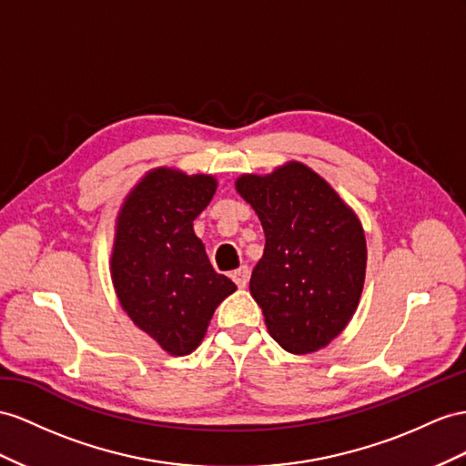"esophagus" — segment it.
<instances>
[{"mask_svg": "<svg viewBox=\"0 0 466 466\" xmlns=\"http://www.w3.org/2000/svg\"><path fill=\"white\" fill-rule=\"evenodd\" d=\"M232 279L238 285V288H246L248 279H249V268L248 266H240L236 271H232Z\"/></svg>", "mask_w": 466, "mask_h": 466, "instance_id": "34e87169", "label": "esophagus"}]
</instances>
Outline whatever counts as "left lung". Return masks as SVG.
Wrapping results in <instances>:
<instances>
[{
  "mask_svg": "<svg viewBox=\"0 0 466 466\" xmlns=\"http://www.w3.org/2000/svg\"><path fill=\"white\" fill-rule=\"evenodd\" d=\"M236 190L266 232L249 279L271 339L309 354L337 339L360 301L366 238L354 210L299 161L269 175H242Z\"/></svg>",
  "mask_w": 466,
  "mask_h": 466,
  "instance_id": "1",
  "label": "left lung"
}]
</instances>
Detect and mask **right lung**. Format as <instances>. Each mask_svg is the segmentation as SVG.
<instances>
[{
    "label": "right lung",
    "instance_id": "right-lung-1",
    "mask_svg": "<svg viewBox=\"0 0 466 466\" xmlns=\"http://www.w3.org/2000/svg\"><path fill=\"white\" fill-rule=\"evenodd\" d=\"M214 193L212 175L159 167L131 188L116 220L110 269L119 305L173 356L198 347L214 309L236 291L193 230Z\"/></svg>",
    "mask_w": 466,
    "mask_h": 466
}]
</instances>
